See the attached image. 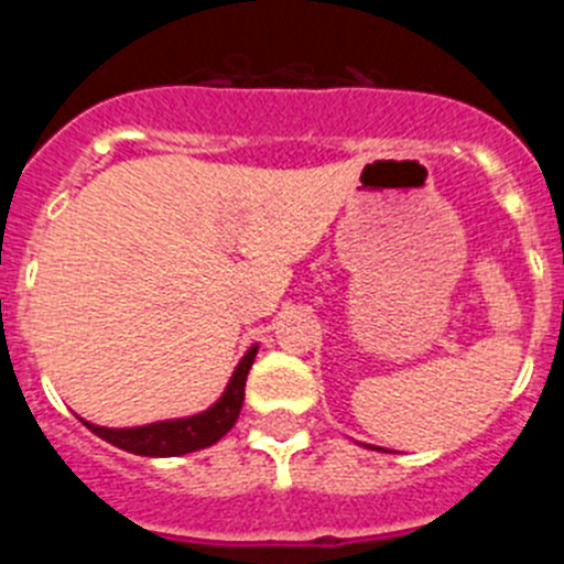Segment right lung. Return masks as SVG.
<instances>
[{
	"label": "right lung",
	"instance_id": "right-lung-1",
	"mask_svg": "<svg viewBox=\"0 0 564 564\" xmlns=\"http://www.w3.org/2000/svg\"><path fill=\"white\" fill-rule=\"evenodd\" d=\"M259 344H251L248 352L239 358L234 367L231 381H228L226 392L208 406V410L197 412V415L172 417V421H154L147 426H123V430H109V426H96V423L78 421L87 426L93 435L101 441L112 443L118 449L132 452L141 457H177L188 455V452H200L206 446H214L220 441L234 423H237L242 401H246V378L251 370L253 358H257Z\"/></svg>",
	"mask_w": 564,
	"mask_h": 564
}]
</instances>
